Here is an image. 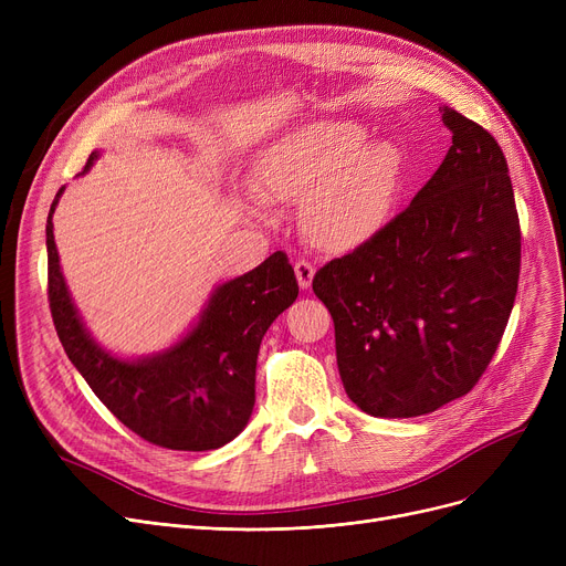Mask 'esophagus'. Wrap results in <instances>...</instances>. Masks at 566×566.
Returning <instances> with one entry per match:
<instances>
[{"instance_id": "34e87169", "label": "esophagus", "mask_w": 566, "mask_h": 566, "mask_svg": "<svg viewBox=\"0 0 566 566\" xmlns=\"http://www.w3.org/2000/svg\"><path fill=\"white\" fill-rule=\"evenodd\" d=\"M293 271H295V277H298L301 289H310L312 277H314V263L307 259H295Z\"/></svg>"}]
</instances>
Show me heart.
I'll use <instances>...</instances> for the list:
<instances>
[{"mask_svg": "<svg viewBox=\"0 0 566 566\" xmlns=\"http://www.w3.org/2000/svg\"><path fill=\"white\" fill-rule=\"evenodd\" d=\"M350 122H318L268 148L252 171V188L265 201H303V227L323 250L363 243L395 203L401 154L388 142L365 144ZM250 216L259 208L248 206Z\"/></svg>", "mask_w": 566, "mask_h": 566, "instance_id": "heart-1", "label": "heart"}]
</instances>
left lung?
<instances>
[{
	"mask_svg": "<svg viewBox=\"0 0 566 566\" xmlns=\"http://www.w3.org/2000/svg\"><path fill=\"white\" fill-rule=\"evenodd\" d=\"M452 146L427 186L312 289L335 321L348 399L374 418H418L468 395L507 328L521 224L495 137L442 105Z\"/></svg>",
	"mask_w": 566,
	"mask_h": 566,
	"instance_id": "8db88e82",
	"label": "left lung"
}]
</instances>
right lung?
Returning <instances> with one entry per match:
<instances>
[{
	"label": "right lung",
	"mask_w": 566,
	"mask_h": 566,
	"mask_svg": "<svg viewBox=\"0 0 566 566\" xmlns=\"http://www.w3.org/2000/svg\"><path fill=\"white\" fill-rule=\"evenodd\" d=\"M92 154L84 171L94 163ZM48 216V301L69 360L114 418L167 450H218L241 433L254 408L256 355L271 323L298 298L284 252L216 289L192 333L154 358L126 363L105 353L71 303Z\"/></svg>",
	"instance_id": "add662e5"
}]
</instances>
